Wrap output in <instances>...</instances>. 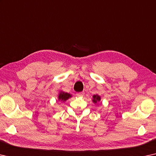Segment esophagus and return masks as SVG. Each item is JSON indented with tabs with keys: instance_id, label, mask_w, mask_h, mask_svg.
I'll list each match as a JSON object with an SVG mask.
<instances>
[{
	"instance_id": "obj_1",
	"label": "esophagus",
	"mask_w": 156,
	"mask_h": 156,
	"mask_svg": "<svg viewBox=\"0 0 156 156\" xmlns=\"http://www.w3.org/2000/svg\"><path fill=\"white\" fill-rule=\"evenodd\" d=\"M76 95L79 97H83V95H84V92L82 91V92H80V93H76Z\"/></svg>"
}]
</instances>
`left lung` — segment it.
<instances>
[{
	"mask_svg": "<svg viewBox=\"0 0 156 156\" xmlns=\"http://www.w3.org/2000/svg\"><path fill=\"white\" fill-rule=\"evenodd\" d=\"M100 100H101V98H100V95H98V94L93 95L92 100L93 103H95V104H97L98 102H99L100 101Z\"/></svg>",
	"mask_w": 156,
	"mask_h": 156,
	"instance_id": "8db88e82",
	"label": "left lung"
}]
</instances>
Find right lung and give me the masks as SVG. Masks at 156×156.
<instances>
[{"mask_svg":"<svg viewBox=\"0 0 156 156\" xmlns=\"http://www.w3.org/2000/svg\"><path fill=\"white\" fill-rule=\"evenodd\" d=\"M72 97V95L70 94V93L63 92V91H61L58 93V101H61V102H65L67 100H68L69 98H70Z\"/></svg>","mask_w":156,"mask_h":156,"instance_id":"1","label":"right lung"}]
</instances>
